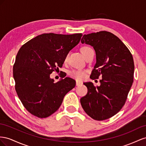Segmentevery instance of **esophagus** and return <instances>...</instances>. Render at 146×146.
Listing matches in <instances>:
<instances>
[{
    "label": "esophagus",
    "mask_w": 146,
    "mask_h": 146,
    "mask_svg": "<svg viewBox=\"0 0 146 146\" xmlns=\"http://www.w3.org/2000/svg\"><path fill=\"white\" fill-rule=\"evenodd\" d=\"M82 84V82H81V81H76V85L77 86H80L81 84Z\"/></svg>",
    "instance_id": "1"
}]
</instances>
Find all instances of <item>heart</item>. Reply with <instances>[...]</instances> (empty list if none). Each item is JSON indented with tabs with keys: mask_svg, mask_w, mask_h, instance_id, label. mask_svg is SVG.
<instances>
[{
	"mask_svg": "<svg viewBox=\"0 0 146 146\" xmlns=\"http://www.w3.org/2000/svg\"><path fill=\"white\" fill-rule=\"evenodd\" d=\"M92 51L93 49L89 46H84L81 49V51L82 54L83 56L84 57V58ZM70 75L74 79H75V80H82L86 77V72L84 70H73L72 72H71L70 73Z\"/></svg>",
	"mask_w": 146,
	"mask_h": 146,
	"instance_id": "b5f03b06",
	"label": "heart"
}]
</instances>
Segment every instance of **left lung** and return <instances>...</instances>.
I'll return each instance as SVG.
<instances>
[{
  "instance_id": "left-lung-1",
  "label": "left lung",
  "mask_w": 146,
  "mask_h": 146,
  "mask_svg": "<svg viewBox=\"0 0 146 146\" xmlns=\"http://www.w3.org/2000/svg\"><path fill=\"white\" fill-rule=\"evenodd\" d=\"M81 43L92 46L96 54L90 78L102 76L100 86L92 82L84 83L87 94L80 100L81 106L94 120H106L117 114L126 102L133 82V58L122 41L109 32L84 35Z\"/></svg>"
}]
</instances>
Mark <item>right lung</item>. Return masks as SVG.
I'll use <instances>...</instances> for the list:
<instances>
[{
	"instance_id": "1",
	"label": "right lung",
	"mask_w": 146,
	"mask_h": 146,
	"mask_svg": "<svg viewBox=\"0 0 146 146\" xmlns=\"http://www.w3.org/2000/svg\"><path fill=\"white\" fill-rule=\"evenodd\" d=\"M82 34H43L20 48L13 65L15 89L25 108L36 117L45 118L55 112L76 82L66 77L54 82L50 78L62 67L70 50L80 43Z\"/></svg>"
}]
</instances>
